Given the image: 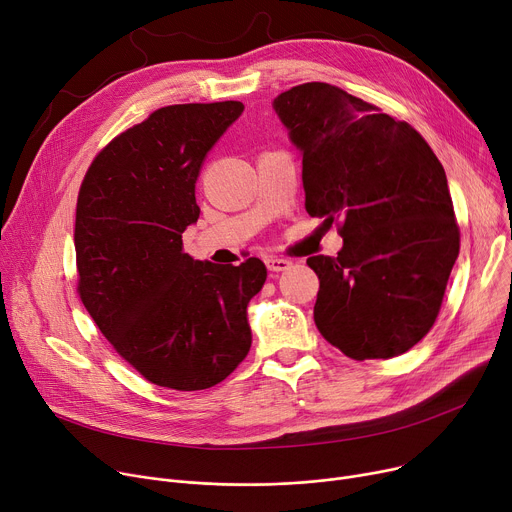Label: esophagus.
Instances as JSON below:
<instances>
[{"label":"esophagus","instance_id":"obj_1","mask_svg":"<svg viewBox=\"0 0 512 512\" xmlns=\"http://www.w3.org/2000/svg\"><path fill=\"white\" fill-rule=\"evenodd\" d=\"M264 264H266V268L270 270V273H283V270H289L291 260H287V258H277V256H266V258H264Z\"/></svg>","mask_w":512,"mask_h":512}]
</instances>
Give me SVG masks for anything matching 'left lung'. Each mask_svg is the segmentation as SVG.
I'll return each instance as SVG.
<instances>
[{
	"instance_id": "obj_1",
	"label": "left lung",
	"mask_w": 512,
	"mask_h": 512,
	"mask_svg": "<svg viewBox=\"0 0 512 512\" xmlns=\"http://www.w3.org/2000/svg\"><path fill=\"white\" fill-rule=\"evenodd\" d=\"M302 150L306 210L337 225V258L310 256L314 322L347 357H397L434 326L461 233L446 173L413 126L326 82L275 99Z\"/></svg>"
}]
</instances>
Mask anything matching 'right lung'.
<instances>
[{
  "label": "right lung",
  "instance_id": "right-lung-1",
  "mask_svg": "<svg viewBox=\"0 0 512 512\" xmlns=\"http://www.w3.org/2000/svg\"><path fill=\"white\" fill-rule=\"evenodd\" d=\"M242 111L161 107L101 148L82 179L78 295L117 355L157 386H215L252 345L246 310L266 281L262 260L213 264L182 250L204 157Z\"/></svg>",
  "mask_w": 512,
  "mask_h": 512
}]
</instances>
